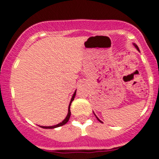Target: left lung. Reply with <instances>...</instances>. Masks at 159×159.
<instances>
[{
    "instance_id": "left-lung-1",
    "label": "left lung",
    "mask_w": 159,
    "mask_h": 159,
    "mask_svg": "<svg viewBox=\"0 0 159 159\" xmlns=\"http://www.w3.org/2000/svg\"><path fill=\"white\" fill-rule=\"evenodd\" d=\"M133 45H134V48H135L136 49H137L138 50V51H139V47H138V46H137V44H134H134H133ZM94 115H95V117H96V118H97V119L98 120V121H100V122H102V121H101V120L100 119H99V118H98V117L97 116H96V115H95V114H94Z\"/></svg>"
}]
</instances>
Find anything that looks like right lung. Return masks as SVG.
Returning a JSON list of instances; mask_svg holds the SVG:
<instances>
[{
	"mask_svg": "<svg viewBox=\"0 0 159 159\" xmlns=\"http://www.w3.org/2000/svg\"><path fill=\"white\" fill-rule=\"evenodd\" d=\"M75 94H76V91H75V92H74L73 95H72V97H71V99H70V104H69V105H68V115H67L66 118H65V119H64L63 121H61V122L59 123V124H57V125H53V126H40V127H41V128H43V129H55V128L60 127V126H62V125H64L66 124V123L68 122V120H69V118H70V104H71V102H73L74 99H75Z\"/></svg>",
	"mask_w": 159,
	"mask_h": 159,
	"instance_id": "obj_1",
	"label": "right lung"
}]
</instances>
